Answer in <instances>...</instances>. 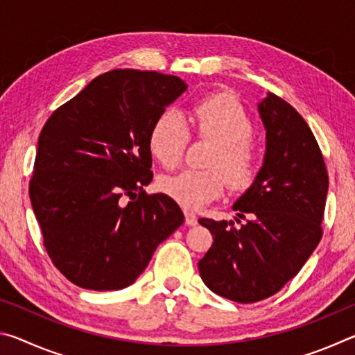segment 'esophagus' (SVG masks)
I'll return each mask as SVG.
<instances>
[{"label": "esophagus", "mask_w": 355, "mask_h": 355, "mask_svg": "<svg viewBox=\"0 0 355 355\" xmlns=\"http://www.w3.org/2000/svg\"><path fill=\"white\" fill-rule=\"evenodd\" d=\"M184 222H186V225L194 227V225H197V216L191 211H184Z\"/></svg>", "instance_id": "1"}]
</instances>
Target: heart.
<instances>
[{"label": "heart", "instance_id": "obj_1", "mask_svg": "<svg viewBox=\"0 0 355 355\" xmlns=\"http://www.w3.org/2000/svg\"><path fill=\"white\" fill-rule=\"evenodd\" d=\"M194 133L211 142L207 169H188L161 178V191L189 209L208 205L232 191H244L255 182L258 152L252 135L254 120L241 101L230 92L211 94L194 105ZM191 139L183 114L169 107L159 114L148 133V150L166 169L182 163Z\"/></svg>", "mask_w": 355, "mask_h": 355}]
</instances>
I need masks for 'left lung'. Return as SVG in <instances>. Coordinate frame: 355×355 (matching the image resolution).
Wrapping results in <instances>:
<instances>
[{
  "instance_id": "1",
  "label": "left lung",
  "mask_w": 355,
  "mask_h": 355,
  "mask_svg": "<svg viewBox=\"0 0 355 355\" xmlns=\"http://www.w3.org/2000/svg\"><path fill=\"white\" fill-rule=\"evenodd\" d=\"M258 112L266 128V155L254 184L233 205L230 220L200 219L214 243L199 261L213 293L252 304L279 293L322 238L329 175L321 148L302 116L275 94Z\"/></svg>"
}]
</instances>
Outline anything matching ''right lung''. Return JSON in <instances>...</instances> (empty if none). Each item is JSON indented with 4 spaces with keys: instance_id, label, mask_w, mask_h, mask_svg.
Returning <instances> with one entry per match:
<instances>
[{
    "instance_id": "obj_1",
    "label": "right lung",
    "mask_w": 355,
    "mask_h": 355,
    "mask_svg": "<svg viewBox=\"0 0 355 355\" xmlns=\"http://www.w3.org/2000/svg\"><path fill=\"white\" fill-rule=\"evenodd\" d=\"M186 91L178 76L116 69L59 106L39 136L29 199L48 257L84 290H122L184 222L152 182L148 133Z\"/></svg>"
}]
</instances>
